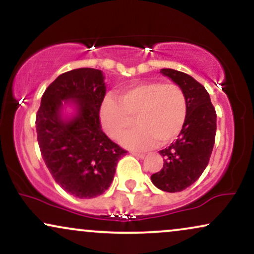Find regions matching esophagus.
Returning a JSON list of instances; mask_svg holds the SVG:
<instances>
[{
  "label": "esophagus",
  "instance_id": "obj_1",
  "mask_svg": "<svg viewBox=\"0 0 254 254\" xmlns=\"http://www.w3.org/2000/svg\"><path fill=\"white\" fill-rule=\"evenodd\" d=\"M131 154H132L133 156L138 157V159H143V157L145 156L144 154H142V153H137V151H131Z\"/></svg>",
  "mask_w": 254,
  "mask_h": 254
}]
</instances>
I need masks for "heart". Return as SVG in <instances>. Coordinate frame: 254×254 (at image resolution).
Segmentation results:
<instances>
[{
  "mask_svg": "<svg viewBox=\"0 0 254 254\" xmlns=\"http://www.w3.org/2000/svg\"><path fill=\"white\" fill-rule=\"evenodd\" d=\"M117 97L107 95L104 99L99 116L111 138H118L136 117L138 127L121 138L122 144L130 149H148L157 142L170 143L185 127L188 98L177 83L143 81L121 89Z\"/></svg>",
  "mask_w": 254,
  "mask_h": 254,
  "instance_id": "1",
  "label": "heart"
}]
</instances>
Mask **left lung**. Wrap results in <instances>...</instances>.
Here are the masks:
<instances>
[{
  "instance_id": "obj_1",
  "label": "left lung",
  "mask_w": 254,
  "mask_h": 254,
  "mask_svg": "<svg viewBox=\"0 0 254 254\" xmlns=\"http://www.w3.org/2000/svg\"><path fill=\"white\" fill-rule=\"evenodd\" d=\"M160 72L182 87L189 111L177 141L160 150L164 167L151 176V182L162 191L180 192L196 182L209 164L216 135V111L204 86L190 75L174 69Z\"/></svg>"
}]
</instances>
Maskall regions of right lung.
Returning a JSON list of instances; mask_svg holds the SVG:
<instances>
[{"instance_id":"right-lung-1","label":"right lung","mask_w":254,"mask_h":254,"mask_svg":"<svg viewBox=\"0 0 254 254\" xmlns=\"http://www.w3.org/2000/svg\"><path fill=\"white\" fill-rule=\"evenodd\" d=\"M103 71L80 68L60 75L46 88L37 112V139L51 176L64 191L94 198L110 188L118 160L127 153L101 130L100 106L106 94ZM77 115L62 117L63 105Z\"/></svg>"}]
</instances>
